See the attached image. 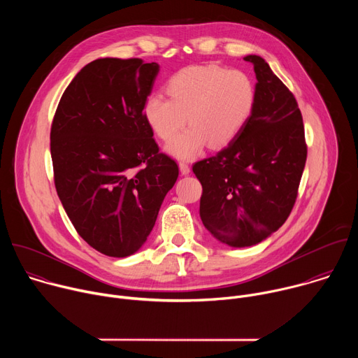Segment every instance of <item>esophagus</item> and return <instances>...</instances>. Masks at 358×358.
I'll return each mask as SVG.
<instances>
[{"label":"esophagus","mask_w":358,"mask_h":358,"mask_svg":"<svg viewBox=\"0 0 358 358\" xmlns=\"http://www.w3.org/2000/svg\"><path fill=\"white\" fill-rule=\"evenodd\" d=\"M178 166H180V171H181V174H184V176H185V174H188V173L191 171L189 166H188L185 162H181Z\"/></svg>","instance_id":"obj_1"}]
</instances>
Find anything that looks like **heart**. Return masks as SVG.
<instances>
[{"label":"heart","instance_id":"obj_1","mask_svg":"<svg viewBox=\"0 0 358 358\" xmlns=\"http://www.w3.org/2000/svg\"><path fill=\"white\" fill-rule=\"evenodd\" d=\"M168 97L150 94L144 117L162 140L169 141L185 124L190 126L167 145L178 159L196 156L206 143L218 148L231 143L249 120L255 106L252 79L239 69L188 66L167 82Z\"/></svg>","mask_w":358,"mask_h":358}]
</instances>
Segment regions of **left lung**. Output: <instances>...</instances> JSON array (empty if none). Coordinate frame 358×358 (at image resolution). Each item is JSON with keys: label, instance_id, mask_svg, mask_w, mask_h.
<instances>
[{"label": "left lung", "instance_id": "obj_1", "mask_svg": "<svg viewBox=\"0 0 358 358\" xmlns=\"http://www.w3.org/2000/svg\"><path fill=\"white\" fill-rule=\"evenodd\" d=\"M243 59L253 64L258 79L253 112L225 148L192 166L202 185L203 227L234 248L257 245L285 224L308 157L293 93L265 59Z\"/></svg>", "mask_w": 358, "mask_h": 358}]
</instances>
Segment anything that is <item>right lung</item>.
<instances>
[{
	"instance_id": "right-lung-1",
	"label": "right lung",
	"mask_w": 358,
	"mask_h": 358,
	"mask_svg": "<svg viewBox=\"0 0 358 358\" xmlns=\"http://www.w3.org/2000/svg\"><path fill=\"white\" fill-rule=\"evenodd\" d=\"M157 73L156 62L138 58L87 64L65 89L50 127L58 196L76 232L108 257L143 246L178 178L144 117Z\"/></svg>"
}]
</instances>
